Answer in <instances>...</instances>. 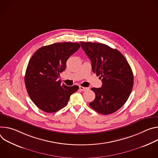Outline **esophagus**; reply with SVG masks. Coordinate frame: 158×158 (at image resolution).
<instances>
[{
    "mask_svg": "<svg viewBox=\"0 0 158 158\" xmlns=\"http://www.w3.org/2000/svg\"><path fill=\"white\" fill-rule=\"evenodd\" d=\"M79 89H80V90H81L83 92H85V91H86V90H89V88H86V87H83V86H79Z\"/></svg>",
    "mask_w": 158,
    "mask_h": 158,
    "instance_id": "34e87169",
    "label": "esophagus"
}]
</instances>
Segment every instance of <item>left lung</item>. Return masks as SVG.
Segmentation results:
<instances>
[{"label": "left lung", "mask_w": 158, "mask_h": 158, "mask_svg": "<svg viewBox=\"0 0 158 158\" xmlns=\"http://www.w3.org/2000/svg\"><path fill=\"white\" fill-rule=\"evenodd\" d=\"M81 48L90 58L92 69L102 79L101 88H92L95 100L91 108L103 115L112 114L127 100L134 84L131 68L117 49L98 43L80 42Z\"/></svg>", "instance_id": "8db88e82"}]
</instances>
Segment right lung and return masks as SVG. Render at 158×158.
<instances>
[{
  "label": "right lung",
  "instance_id": "1",
  "mask_svg": "<svg viewBox=\"0 0 158 158\" xmlns=\"http://www.w3.org/2000/svg\"><path fill=\"white\" fill-rule=\"evenodd\" d=\"M80 48L78 43H57L38 49L30 59L24 77L28 95L41 110L53 113L65 107L77 85L68 86L58 80L69 56Z\"/></svg>",
  "mask_w": 158,
  "mask_h": 158
}]
</instances>
